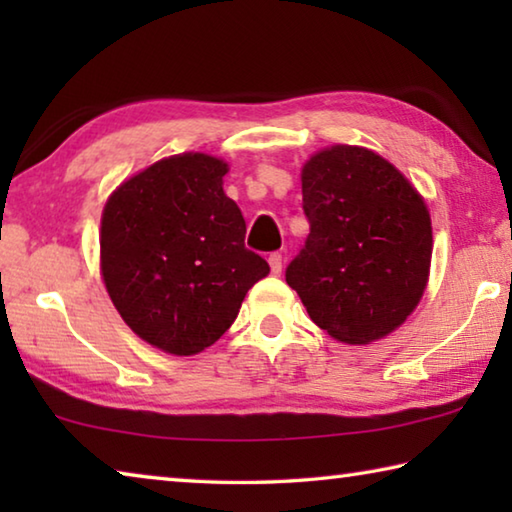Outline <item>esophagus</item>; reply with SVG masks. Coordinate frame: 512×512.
<instances>
[{
	"label": "esophagus",
	"instance_id": "obj_1",
	"mask_svg": "<svg viewBox=\"0 0 512 512\" xmlns=\"http://www.w3.org/2000/svg\"><path fill=\"white\" fill-rule=\"evenodd\" d=\"M268 264H271V271L275 275L282 273V253H271L268 255Z\"/></svg>",
	"mask_w": 512,
	"mask_h": 512
}]
</instances>
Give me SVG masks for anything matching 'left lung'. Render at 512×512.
<instances>
[{"label": "left lung", "instance_id": "left-lung-1", "mask_svg": "<svg viewBox=\"0 0 512 512\" xmlns=\"http://www.w3.org/2000/svg\"><path fill=\"white\" fill-rule=\"evenodd\" d=\"M309 235L287 266L311 320L336 341L366 345L418 307L431 264L422 196L381 155L332 146L302 169Z\"/></svg>", "mask_w": 512, "mask_h": 512}]
</instances>
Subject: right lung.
Returning a JSON list of instances; mask_svg holds the SVG:
<instances>
[{
	"label": "right lung",
	"instance_id": "add662e5",
	"mask_svg": "<svg viewBox=\"0 0 512 512\" xmlns=\"http://www.w3.org/2000/svg\"><path fill=\"white\" fill-rule=\"evenodd\" d=\"M228 164L185 153L151 164L108 198L101 273L121 318L146 343L196 354L219 341L248 289L268 275L223 192Z\"/></svg>",
	"mask_w": 512,
	"mask_h": 512
}]
</instances>
